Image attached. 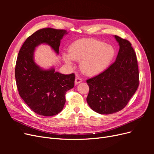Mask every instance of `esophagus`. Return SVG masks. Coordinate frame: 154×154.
Masks as SVG:
<instances>
[{
  "label": "esophagus",
  "mask_w": 154,
  "mask_h": 154,
  "mask_svg": "<svg viewBox=\"0 0 154 154\" xmlns=\"http://www.w3.org/2000/svg\"><path fill=\"white\" fill-rule=\"evenodd\" d=\"M82 82V78H79V77H76V79H75V84H76V85L78 84V83H81Z\"/></svg>",
  "instance_id": "esophagus-1"
}]
</instances>
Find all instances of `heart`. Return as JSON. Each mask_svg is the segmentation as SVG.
I'll return each mask as SVG.
<instances>
[{
	"instance_id": "1",
	"label": "heart",
	"mask_w": 154,
	"mask_h": 154,
	"mask_svg": "<svg viewBox=\"0 0 154 154\" xmlns=\"http://www.w3.org/2000/svg\"><path fill=\"white\" fill-rule=\"evenodd\" d=\"M68 52L69 54H63L65 62L71 65L72 60H81V71L88 76H94L104 71L116 54L113 46L91 38L74 42L69 45Z\"/></svg>"
}]
</instances>
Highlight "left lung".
Returning a JSON list of instances; mask_svg holds the SVG:
<instances>
[{"instance_id": "obj_1", "label": "left lung", "mask_w": 154, "mask_h": 154, "mask_svg": "<svg viewBox=\"0 0 154 154\" xmlns=\"http://www.w3.org/2000/svg\"><path fill=\"white\" fill-rule=\"evenodd\" d=\"M114 37L119 45L116 61L103 72L87 80L89 87L87 103L101 114H113L125 108L139 83L136 54L131 43Z\"/></svg>"}]
</instances>
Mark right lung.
I'll return each mask as SVG.
<instances>
[{
    "label": "right lung",
    "instance_id": "obj_1",
    "mask_svg": "<svg viewBox=\"0 0 154 154\" xmlns=\"http://www.w3.org/2000/svg\"><path fill=\"white\" fill-rule=\"evenodd\" d=\"M67 34L64 29H39L26 40L18 53L15 72L18 91L27 106L38 115L51 116L62 110L66 93L74 87L75 75L55 72L53 67H40L34 61L35 48L46 44L58 54L60 40Z\"/></svg>",
    "mask_w": 154,
    "mask_h": 154
}]
</instances>
